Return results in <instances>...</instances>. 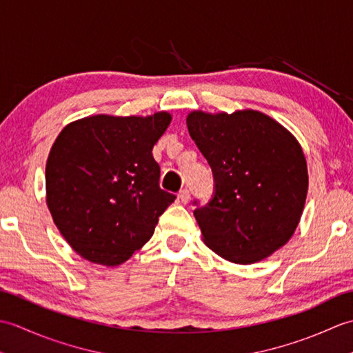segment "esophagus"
Returning <instances> with one entry per match:
<instances>
[{
  "label": "esophagus",
  "instance_id": "1",
  "mask_svg": "<svg viewBox=\"0 0 353 353\" xmlns=\"http://www.w3.org/2000/svg\"><path fill=\"white\" fill-rule=\"evenodd\" d=\"M177 199L182 201L183 205H186V203H190V191L186 190V188H183L181 192H179V196H177Z\"/></svg>",
  "mask_w": 353,
  "mask_h": 353
}]
</instances>
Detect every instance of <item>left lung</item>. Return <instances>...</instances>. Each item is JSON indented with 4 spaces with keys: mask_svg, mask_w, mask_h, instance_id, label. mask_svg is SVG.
I'll return each instance as SVG.
<instances>
[{
    "mask_svg": "<svg viewBox=\"0 0 353 353\" xmlns=\"http://www.w3.org/2000/svg\"><path fill=\"white\" fill-rule=\"evenodd\" d=\"M191 138L214 172L215 194L194 216L223 259L249 265L290 241L308 194V167L294 134L262 112L192 110Z\"/></svg>",
    "mask_w": 353,
    "mask_h": 353,
    "instance_id": "obj_1",
    "label": "left lung"
}]
</instances>
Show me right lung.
<instances>
[{
	"label": "right lung",
	"mask_w": 353,
	"mask_h": 353,
	"mask_svg": "<svg viewBox=\"0 0 353 353\" xmlns=\"http://www.w3.org/2000/svg\"><path fill=\"white\" fill-rule=\"evenodd\" d=\"M171 123L92 115L65 125L45 167L47 206L71 249L94 264H123L152 238L174 194L159 188L152 150Z\"/></svg>",
	"instance_id": "1"
}]
</instances>
